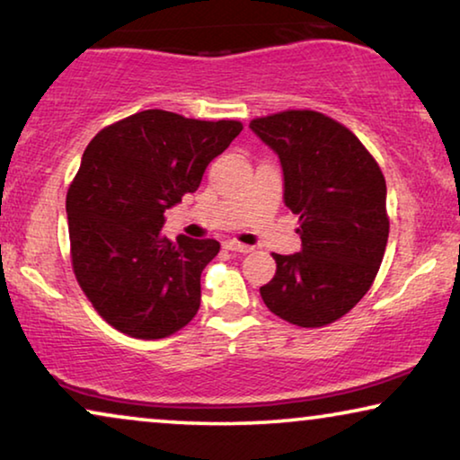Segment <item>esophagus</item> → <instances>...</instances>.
I'll list each match as a JSON object with an SVG mask.
<instances>
[{
  "label": "esophagus",
  "mask_w": 460,
  "mask_h": 460,
  "mask_svg": "<svg viewBox=\"0 0 460 460\" xmlns=\"http://www.w3.org/2000/svg\"><path fill=\"white\" fill-rule=\"evenodd\" d=\"M225 250H229V252H239V253H248V252H252L250 245L239 243V242H235V239H229V242H225Z\"/></svg>",
  "instance_id": "esophagus-1"
}]
</instances>
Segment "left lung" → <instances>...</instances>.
<instances>
[{
    "instance_id": "obj_1",
    "label": "left lung",
    "mask_w": 460,
    "mask_h": 460,
    "mask_svg": "<svg viewBox=\"0 0 460 460\" xmlns=\"http://www.w3.org/2000/svg\"><path fill=\"white\" fill-rule=\"evenodd\" d=\"M250 128L279 155L285 204L299 215L301 237V252L272 253L277 272L260 296L289 324H332L369 291L386 250L380 164L351 129L310 109L256 118Z\"/></svg>"
}]
</instances>
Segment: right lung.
<instances>
[{
  "label": "right lung",
  "mask_w": 460,
  "mask_h": 460,
  "mask_svg": "<svg viewBox=\"0 0 460 460\" xmlns=\"http://www.w3.org/2000/svg\"><path fill=\"white\" fill-rule=\"evenodd\" d=\"M242 121L188 119L148 109L102 128L66 196L70 256L99 316L134 339H164L200 307V274L217 239L171 242L163 212L200 186Z\"/></svg>",
  "instance_id": "obj_1"
}]
</instances>
